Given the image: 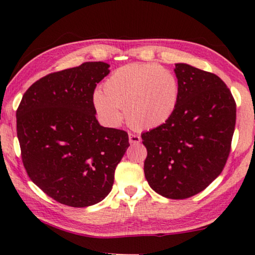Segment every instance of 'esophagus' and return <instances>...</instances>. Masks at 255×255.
<instances>
[{
	"instance_id": "1",
	"label": "esophagus",
	"mask_w": 255,
	"mask_h": 255,
	"mask_svg": "<svg viewBox=\"0 0 255 255\" xmlns=\"http://www.w3.org/2000/svg\"><path fill=\"white\" fill-rule=\"evenodd\" d=\"M141 141V138L139 135H136V133L129 132V143L130 144H138Z\"/></svg>"
}]
</instances>
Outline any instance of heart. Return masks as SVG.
Returning a JSON list of instances; mask_svg holds the SVG:
<instances>
[{"instance_id":"b5f03b06","label":"heart","mask_w":255,"mask_h":255,"mask_svg":"<svg viewBox=\"0 0 255 255\" xmlns=\"http://www.w3.org/2000/svg\"><path fill=\"white\" fill-rule=\"evenodd\" d=\"M179 99L175 75L155 64H127L116 70L103 83V92L93 94V106L108 126H118L122 108L128 123L150 129L169 119Z\"/></svg>"}]
</instances>
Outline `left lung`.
Listing matches in <instances>:
<instances>
[{
    "label": "left lung",
    "mask_w": 255,
    "mask_h": 255,
    "mask_svg": "<svg viewBox=\"0 0 255 255\" xmlns=\"http://www.w3.org/2000/svg\"><path fill=\"white\" fill-rule=\"evenodd\" d=\"M179 99L171 117L141 133L147 149L145 178L155 192L185 199L205 190L222 173L236 122L230 89L213 73L175 64Z\"/></svg>",
    "instance_id": "1"
}]
</instances>
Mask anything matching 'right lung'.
<instances>
[{
	"label": "right lung",
	"mask_w": 255,
	"mask_h": 255,
	"mask_svg": "<svg viewBox=\"0 0 255 255\" xmlns=\"http://www.w3.org/2000/svg\"><path fill=\"white\" fill-rule=\"evenodd\" d=\"M110 65L86 62L51 73L23 94L16 133L29 178L47 196L71 207L105 199L129 146L128 133L102 127L93 93Z\"/></svg>",
	"instance_id": "1"
}]
</instances>
